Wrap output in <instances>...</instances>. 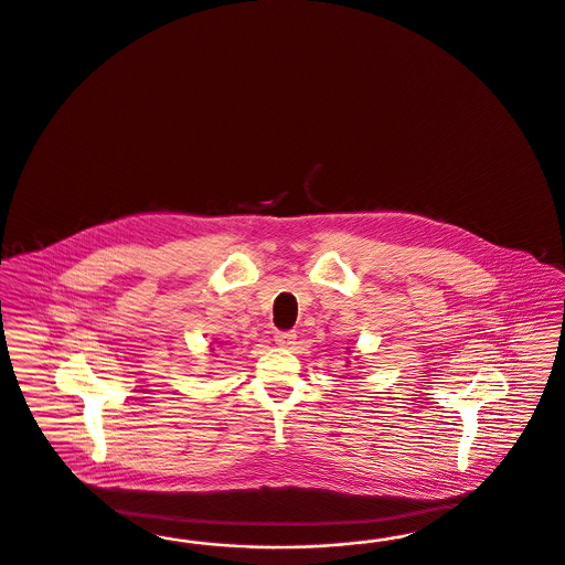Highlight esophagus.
I'll use <instances>...</instances> for the list:
<instances>
[{
  "mask_svg": "<svg viewBox=\"0 0 565 565\" xmlns=\"http://www.w3.org/2000/svg\"><path fill=\"white\" fill-rule=\"evenodd\" d=\"M273 340H275L277 347L288 349V347H292L294 342H296V333L294 331H275Z\"/></svg>",
  "mask_w": 565,
  "mask_h": 565,
  "instance_id": "34e87169",
  "label": "esophagus"
}]
</instances>
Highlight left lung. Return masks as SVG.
Instances as JSON below:
<instances>
[{"instance_id":"left-lung-1","label":"left lung","mask_w":565,"mask_h":565,"mask_svg":"<svg viewBox=\"0 0 565 565\" xmlns=\"http://www.w3.org/2000/svg\"><path fill=\"white\" fill-rule=\"evenodd\" d=\"M352 347H349V351H351ZM349 365H351V361H349ZM349 365H347V367H349Z\"/></svg>"}]
</instances>
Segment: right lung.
Listing matches in <instances>:
<instances>
[{"mask_svg":"<svg viewBox=\"0 0 565 565\" xmlns=\"http://www.w3.org/2000/svg\"><path fill=\"white\" fill-rule=\"evenodd\" d=\"M213 351H214V349H213V344H211V352H213Z\"/></svg>","mask_w":565,"mask_h":565,"instance_id":"1","label":"right lung"}]
</instances>
